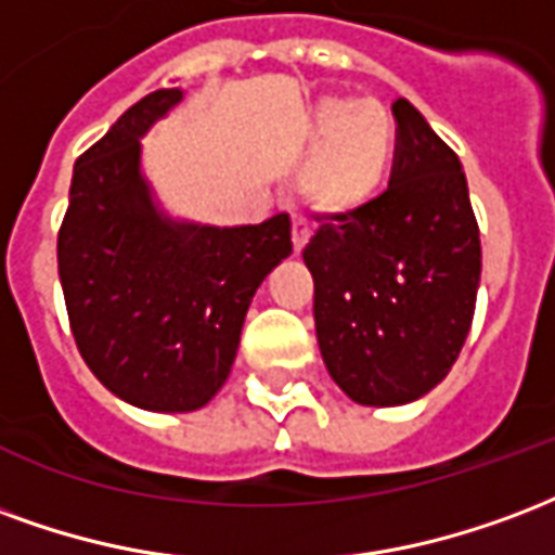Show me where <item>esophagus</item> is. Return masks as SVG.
I'll use <instances>...</instances> for the list:
<instances>
[{"mask_svg": "<svg viewBox=\"0 0 555 555\" xmlns=\"http://www.w3.org/2000/svg\"><path fill=\"white\" fill-rule=\"evenodd\" d=\"M310 233H313V230H310V224H307L305 218H295V221H293V248H295V254H298V250L305 248L307 242H310Z\"/></svg>", "mask_w": 555, "mask_h": 555, "instance_id": "esophagus-1", "label": "esophagus"}]
</instances>
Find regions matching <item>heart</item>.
Here are the masks:
<instances>
[{
  "label": "heart",
  "mask_w": 555,
  "mask_h": 555,
  "mask_svg": "<svg viewBox=\"0 0 555 555\" xmlns=\"http://www.w3.org/2000/svg\"><path fill=\"white\" fill-rule=\"evenodd\" d=\"M310 156L298 185L325 212H351L382 192L396 153V120L375 100L325 96L310 108Z\"/></svg>",
  "instance_id": "heart-1"
}]
</instances>
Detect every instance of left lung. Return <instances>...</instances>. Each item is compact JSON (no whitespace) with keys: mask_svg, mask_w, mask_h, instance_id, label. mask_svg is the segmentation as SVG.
Listing matches in <instances>:
<instances>
[{"mask_svg":"<svg viewBox=\"0 0 555 555\" xmlns=\"http://www.w3.org/2000/svg\"><path fill=\"white\" fill-rule=\"evenodd\" d=\"M387 192L319 224L305 248L322 361L358 405H405L438 387L470 331L479 224L459 156L396 100Z\"/></svg>","mask_w":555,"mask_h":555,"instance_id":"8db88e82","label":"left lung"}]
</instances>
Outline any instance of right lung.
Wrapping results in <instances>:
<instances>
[{"instance_id": "obj_1", "label": "right lung", "mask_w": 555, "mask_h": 555, "mask_svg": "<svg viewBox=\"0 0 555 555\" xmlns=\"http://www.w3.org/2000/svg\"><path fill=\"white\" fill-rule=\"evenodd\" d=\"M183 100L153 91L76 159L59 278L79 354L144 411L204 408L228 382L262 278L293 254L289 216L245 228L173 221L141 177V135Z\"/></svg>"}]
</instances>
